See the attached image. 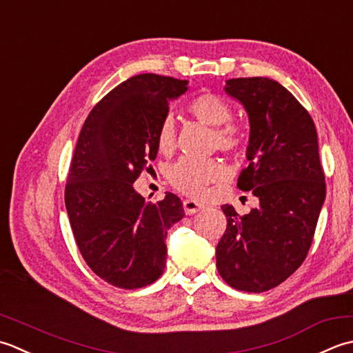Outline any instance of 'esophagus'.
Wrapping results in <instances>:
<instances>
[{"mask_svg": "<svg viewBox=\"0 0 353 353\" xmlns=\"http://www.w3.org/2000/svg\"><path fill=\"white\" fill-rule=\"evenodd\" d=\"M183 207H184L185 214H195V213H198L199 210H203V208H204L203 204H199L193 199H185L183 203Z\"/></svg>", "mask_w": 353, "mask_h": 353, "instance_id": "34e87169", "label": "esophagus"}]
</instances>
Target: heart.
<instances>
[{
  "label": "heart",
  "instance_id": "obj_1",
  "mask_svg": "<svg viewBox=\"0 0 353 353\" xmlns=\"http://www.w3.org/2000/svg\"><path fill=\"white\" fill-rule=\"evenodd\" d=\"M187 111L201 123L214 128V146L227 154H234L245 145V134L242 129L232 123L233 110L227 100L213 94L201 92L190 99ZM157 148L164 155H170L176 148L175 123L172 117L164 119L157 131ZM227 170L218 160H195L181 158L168 169L169 183L176 190L193 198H203L207 187L225 178Z\"/></svg>",
  "mask_w": 353,
  "mask_h": 353
}]
</instances>
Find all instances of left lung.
<instances>
[{
    "instance_id": "1",
    "label": "left lung",
    "mask_w": 353,
    "mask_h": 353,
    "mask_svg": "<svg viewBox=\"0 0 353 353\" xmlns=\"http://www.w3.org/2000/svg\"><path fill=\"white\" fill-rule=\"evenodd\" d=\"M225 92L248 114L250 164L237 187L253 192L259 207L243 216L233 205L221 207L227 228L216 267L234 290L263 292L285 282L311 248L326 198L317 131L299 100L272 79H230Z\"/></svg>"
}]
</instances>
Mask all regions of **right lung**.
<instances>
[{
    "label": "right lung",
    "mask_w": 353,
    "mask_h": 353,
    "mask_svg": "<svg viewBox=\"0 0 353 353\" xmlns=\"http://www.w3.org/2000/svg\"><path fill=\"white\" fill-rule=\"evenodd\" d=\"M187 81L152 73L117 85L92 108L79 135L65 185V207L86 265L112 286H148L166 267L168 230L183 203L166 192L148 203L134 183L155 160L157 131Z\"/></svg>",
    "instance_id": "obj_1"
}]
</instances>
